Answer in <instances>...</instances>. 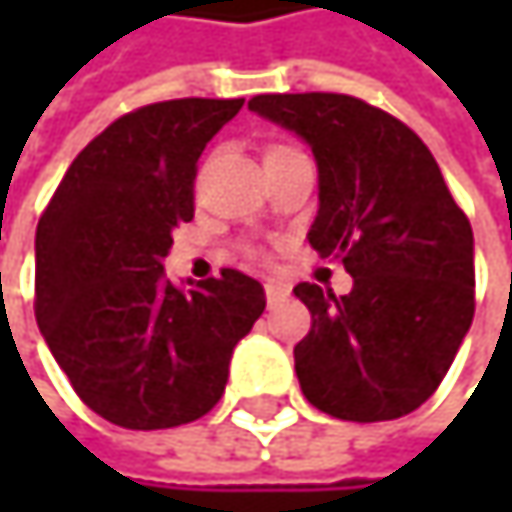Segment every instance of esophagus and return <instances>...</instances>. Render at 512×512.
I'll return each instance as SVG.
<instances>
[{"mask_svg": "<svg viewBox=\"0 0 512 512\" xmlns=\"http://www.w3.org/2000/svg\"><path fill=\"white\" fill-rule=\"evenodd\" d=\"M263 290H266V302H269V305H278V302L287 296V287H284V284H278V281H266V284H263Z\"/></svg>", "mask_w": 512, "mask_h": 512, "instance_id": "esophagus-1", "label": "esophagus"}]
</instances>
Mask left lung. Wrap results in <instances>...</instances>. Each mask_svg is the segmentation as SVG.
<instances>
[{"label":"left lung","mask_w":512,"mask_h":512,"mask_svg":"<svg viewBox=\"0 0 512 512\" xmlns=\"http://www.w3.org/2000/svg\"><path fill=\"white\" fill-rule=\"evenodd\" d=\"M249 109L317 159L308 243L353 275L335 296L302 281V394L341 421H394L445 379L474 317V237L430 148L394 115L347 94H257Z\"/></svg>","instance_id":"8db88e82"}]
</instances>
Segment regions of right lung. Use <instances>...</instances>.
Masks as SVG:
<instances>
[{
    "label": "right lung",
    "instance_id": "right-lung-1",
    "mask_svg": "<svg viewBox=\"0 0 512 512\" xmlns=\"http://www.w3.org/2000/svg\"><path fill=\"white\" fill-rule=\"evenodd\" d=\"M240 109L243 100L186 97L118 118L70 162L38 222L41 335L82 403L118 427L207 415L266 308L260 281L237 269L195 290L162 269L174 228L195 213L198 156Z\"/></svg>",
    "mask_w": 512,
    "mask_h": 512
}]
</instances>
